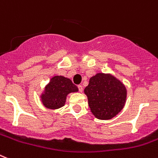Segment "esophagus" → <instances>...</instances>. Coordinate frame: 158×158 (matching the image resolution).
<instances>
[{"label": "esophagus", "instance_id": "34e87169", "mask_svg": "<svg viewBox=\"0 0 158 158\" xmlns=\"http://www.w3.org/2000/svg\"><path fill=\"white\" fill-rule=\"evenodd\" d=\"M78 88H79V91H80V92H82V91H83V86H82V85L78 86Z\"/></svg>", "mask_w": 158, "mask_h": 158}]
</instances>
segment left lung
Wrapping results in <instances>:
<instances>
[{
  "instance_id": "obj_1",
  "label": "left lung",
  "mask_w": 158,
  "mask_h": 158,
  "mask_svg": "<svg viewBox=\"0 0 158 158\" xmlns=\"http://www.w3.org/2000/svg\"><path fill=\"white\" fill-rule=\"evenodd\" d=\"M84 94L95 117L105 120L115 117L124 108L127 88L112 74L99 72L90 78Z\"/></svg>"
}]
</instances>
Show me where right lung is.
I'll return each mask as SVG.
<instances>
[{
    "label": "right lung",
    "mask_w": 158,
    "mask_h": 158,
    "mask_svg": "<svg viewBox=\"0 0 158 158\" xmlns=\"http://www.w3.org/2000/svg\"><path fill=\"white\" fill-rule=\"evenodd\" d=\"M78 91V87L71 79L62 75H54L45 86L40 95V100L48 109H59L65 105L69 94Z\"/></svg>",
    "instance_id": "add662e5"
}]
</instances>
